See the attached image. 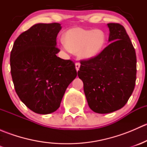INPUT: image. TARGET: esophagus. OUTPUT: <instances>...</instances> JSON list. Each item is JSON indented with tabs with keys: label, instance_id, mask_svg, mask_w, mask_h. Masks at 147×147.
I'll return each instance as SVG.
<instances>
[{
	"label": "esophagus",
	"instance_id": "1",
	"mask_svg": "<svg viewBox=\"0 0 147 147\" xmlns=\"http://www.w3.org/2000/svg\"><path fill=\"white\" fill-rule=\"evenodd\" d=\"M80 67V63H75V67H76L77 71L79 70Z\"/></svg>",
	"mask_w": 147,
	"mask_h": 147
}]
</instances>
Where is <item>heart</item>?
Instances as JSON below:
<instances>
[{"instance_id": "b5f03b06", "label": "heart", "mask_w": 147, "mask_h": 147, "mask_svg": "<svg viewBox=\"0 0 147 147\" xmlns=\"http://www.w3.org/2000/svg\"><path fill=\"white\" fill-rule=\"evenodd\" d=\"M65 49L67 51L79 53L82 59H91L100 54L106 42V36L100 30L72 28L64 35Z\"/></svg>"}]
</instances>
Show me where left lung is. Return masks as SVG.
<instances>
[{"label":"left lung","instance_id":"obj_1","mask_svg":"<svg viewBox=\"0 0 147 147\" xmlns=\"http://www.w3.org/2000/svg\"><path fill=\"white\" fill-rule=\"evenodd\" d=\"M109 41L96 57L80 60L78 76L90 109L107 114L121 109L134 91L137 78V56L123 26L108 23Z\"/></svg>","mask_w":147,"mask_h":147}]
</instances>
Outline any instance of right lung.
<instances>
[{
    "label": "right lung",
    "instance_id": "add662e5",
    "mask_svg": "<svg viewBox=\"0 0 147 147\" xmlns=\"http://www.w3.org/2000/svg\"><path fill=\"white\" fill-rule=\"evenodd\" d=\"M60 23H38L22 32L10 53V72L16 93L32 112L47 115L60 107L65 90L76 78L71 60L56 55Z\"/></svg>",
    "mask_w": 147,
    "mask_h": 147
}]
</instances>
